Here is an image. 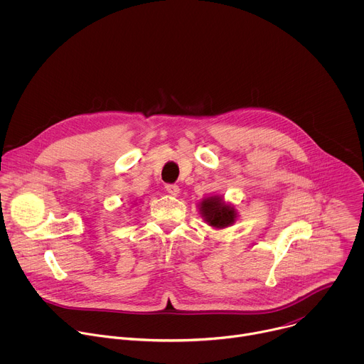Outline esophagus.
I'll return each instance as SVG.
<instances>
[{"label":"esophagus","mask_w":364,"mask_h":364,"mask_svg":"<svg viewBox=\"0 0 364 364\" xmlns=\"http://www.w3.org/2000/svg\"><path fill=\"white\" fill-rule=\"evenodd\" d=\"M166 190L171 196H177L180 193V187L177 184H166Z\"/></svg>","instance_id":"34e87169"}]
</instances>
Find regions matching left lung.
<instances>
[{"label": "left lung", "instance_id": "1", "mask_svg": "<svg viewBox=\"0 0 364 364\" xmlns=\"http://www.w3.org/2000/svg\"><path fill=\"white\" fill-rule=\"evenodd\" d=\"M201 212L210 226L223 229L235 222V209L226 205L222 198L209 197L201 203Z\"/></svg>", "mask_w": 364, "mask_h": 364}]
</instances>
